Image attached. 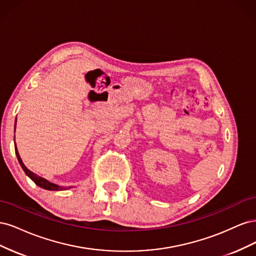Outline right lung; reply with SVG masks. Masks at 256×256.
<instances>
[{"instance_id": "obj_1", "label": "right lung", "mask_w": 256, "mask_h": 256, "mask_svg": "<svg viewBox=\"0 0 256 256\" xmlns=\"http://www.w3.org/2000/svg\"><path fill=\"white\" fill-rule=\"evenodd\" d=\"M14 128H16V126H14ZM14 152H16L18 161H19V164H20L21 168H23V171H24V173H26V174L30 178V180H32L37 186H40V187L42 188V189L52 190V191H58V190L64 189V188H62V187H58V184H54L48 182L47 180H44V178H42V177H40V176H37V175L34 174L33 172H30V170H28L24 164H23V162H22V160H21V158H20V156H19V152H18V150H17V147H16V144H14Z\"/></svg>"}]
</instances>
